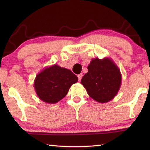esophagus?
Wrapping results in <instances>:
<instances>
[{"label": "esophagus", "mask_w": 150, "mask_h": 150, "mask_svg": "<svg viewBox=\"0 0 150 150\" xmlns=\"http://www.w3.org/2000/svg\"><path fill=\"white\" fill-rule=\"evenodd\" d=\"M83 73H81V74H79V75H78V79H79V81H81V79H82V77H83Z\"/></svg>", "instance_id": "obj_1"}]
</instances>
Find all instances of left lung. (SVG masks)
<instances>
[{
    "label": "left lung",
    "mask_w": 150,
    "mask_h": 150,
    "mask_svg": "<svg viewBox=\"0 0 150 150\" xmlns=\"http://www.w3.org/2000/svg\"><path fill=\"white\" fill-rule=\"evenodd\" d=\"M88 72L81 79V84L88 95L96 102L105 103L115 97L120 90L122 75L110 58L92 59Z\"/></svg>",
    "instance_id": "8db88e82"
}]
</instances>
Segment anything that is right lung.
Here are the masks:
<instances>
[{
  "label": "right lung",
  "mask_w": 150,
  "mask_h": 150,
  "mask_svg": "<svg viewBox=\"0 0 150 150\" xmlns=\"http://www.w3.org/2000/svg\"><path fill=\"white\" fill-rule=\"evenodd\" d=\"M77 81L78 77L71 71L54 64L36 75L34 87L40 100L55 104L64 98L71 86Z\"/></svg>",
  "instance_id": "add662e5"
}]
</instances>
